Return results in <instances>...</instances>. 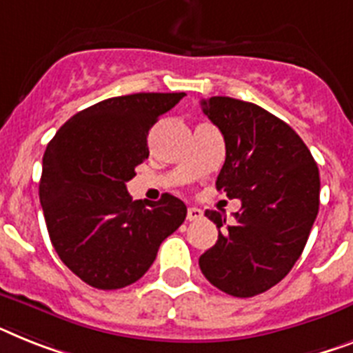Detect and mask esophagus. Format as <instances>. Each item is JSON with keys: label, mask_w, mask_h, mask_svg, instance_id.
<instances>
[{"label": "esophagus", "mask_w": 353, "mask_h": 353, "mask_svg": "<svg viewBox=\"0 0 353 353\" xmlns=\"http://www.w3.org/2000/svg\"><path fill=\"white\" fill-rule=\"evenodd\" d=\"M202 214H203V212L200 211V209H198V208H189L188 209V220H189V222L200 220V218H202Z\"/></svg>", "instance_id": "1"}]
</instances>
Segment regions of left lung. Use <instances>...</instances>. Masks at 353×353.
Returning <instances> with one entry per match:
<instances>
[{"label":"left lung","instance_id":"1","mask_svg":"<svg viewBox=\"0 0 353 353\" xmlns=\"http://www.w3.org/2000/svg\"><path fill=\"white\" fill-rule=\"evenodd\" d=\"M200 104L225 141L216 189L240 198L241 209L232 223L205 211L218 241L198 263L222 292L252 298L279 283L307 245L319 211V170L298 133L263 108L231 97Z\"/></svg>","mask_w":353,"mask_h":353}]
</instances>
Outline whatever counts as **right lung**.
<instances>
[{"label":"right lung","mask_w":353,"mask_h":353,"mask_svg":"<svg viewBox=\"0 0 353 353\" xmlns=\"http://www.w3.org/2000/svg\"><path fill=\"white\" fill-rule=\"evenodd\" d=\"M185 93H133L75 113L46 145L39 200L61 261L90 287L135 283L188 208L164 193L131 200L126 182L148 157V133Z\"/></svg>","instance_id":"1"}]
</instances>
